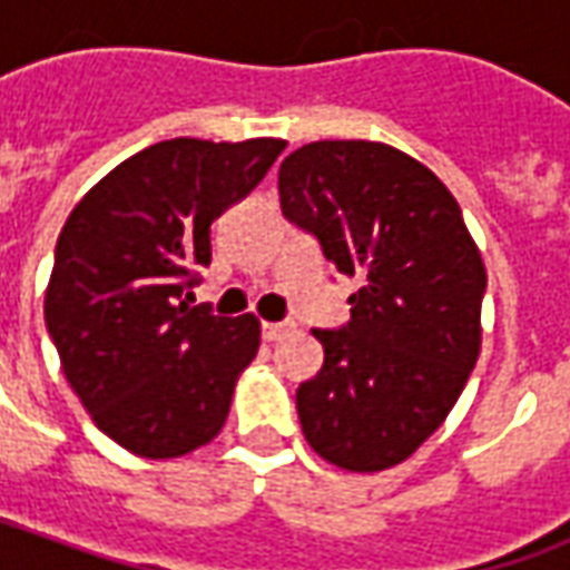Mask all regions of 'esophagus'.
<instances>
[{
  "label": "esophagus",
  "mask_w": 570,
  "mask_h": 570,
  "mask_svg": "<svg viewBox=\"0 0 570 570\" xmlns=\"http://www.w3.org/2000/svg\"><path fill=\"white\" fill-rule=\"evenodd\" d=\"M296 330V323L293 321H277V323H262V338L265 342H277V338H284Z\"/></svg>",
  "instance_id": "34e87169"
}]
</instances>
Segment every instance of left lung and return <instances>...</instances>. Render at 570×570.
I'll use <instances>...</instances> for the list:
<instances>
[{"label": "left lung", "mask_w": 570, "mask_h": 570, "mask_svg": "<svg viewBox=\"0 0 570 570\" xmlns=\"http://www.w3.org/2000/svg\"><path fill=\"white\" fill-rule=\"evenodd\" d=\"M277 188L286 219L360 277L351 321L314 330L323 366L296 391L302 433L330 464L387 470L440 428L476 366L482 256L452 191L384 142H308Z\"/></svg>", "instance_id": "obj_1"}]
</instances>
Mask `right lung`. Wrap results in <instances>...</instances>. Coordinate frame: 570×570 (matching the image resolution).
I'll return each instance as SVG.
<instances>
[{
    "instance_id": "obj_1",
    "label": "right lung",
    "mask_w": 570,
    "mask_h": 570,
    "mask_svg": "<svg viewBox=\"0 0 570 570\" xmlns=\"http://www.w3.org/2000/svg\"><path fill=\"white\" fill-rule=\"evenodd\" d=\"M284 140L155 142L106 174L57 237L45 323L81 406L140 458H179L223 430L259 321L188 305L210 225L247 198Z\"/></svg>"
}]
</instances>
